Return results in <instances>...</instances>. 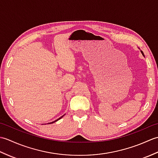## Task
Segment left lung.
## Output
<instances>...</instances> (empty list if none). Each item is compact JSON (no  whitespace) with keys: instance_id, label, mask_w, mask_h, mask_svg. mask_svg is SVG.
Instances as JSON below:
<instances>
[{"instance_id":"8db88e82","label":"left lung","mask_w":158,"mask_h":158,"mask_svg":"<svg viewBox=\"0 0 158 158\" xmlns=\"http://www.w3.org/2000/svg\"><path fill=\"white\" fill-rule=\"evenodd\" d=\"M141 53H142V54H143V56H144V53H143V52H142V51H141Z\"/></svg>"}]
</instances>
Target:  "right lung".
<instances>
[{
    "mask_svg": "<svg viewBox=\"0 0 158 158\" xmlns=\"http://www.w3.org/2000/svg\"><path fill=\"white\" fill-rule=\"evenodd\" d=\"M63 116H62L61 117H60V118L59 119H57V120H56V121H54V122H52V123H53V122H57V121H58V120H59V119H61L62 118V117Z\"/></svg>",
    "mask_w": 158,
    "mask_h": 158,
    "instance_id": "obj_1",
    "label": "right lung"
}]
</instances>
